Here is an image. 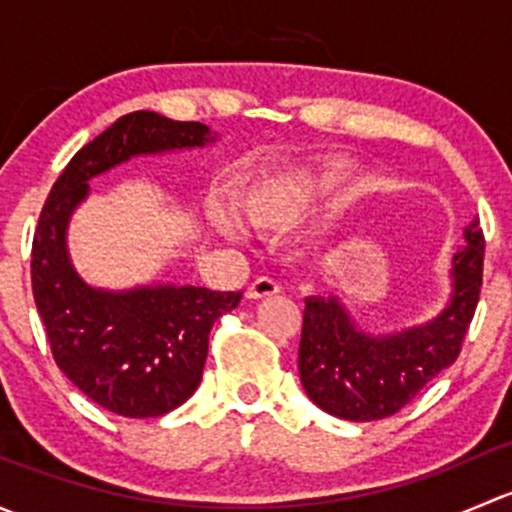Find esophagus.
Segmentation results:
<instances>
[{"mask_svg":"<svg viewBox=\"0 0 512 512\" xmlns=\"http://www.w3.org/2000/svg\"><path fill=\"white\" fill-rule=\"evenodd\" d=\"M275 294H280V285L275 280H270V277H260V280H255L247 287V297L250 299H267L275 297Z\"/></svg>","mask_w":512,"mask_h":512,"instance_id":"34e87169","label":"esophagus"}]
</instances>
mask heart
I'll use <instances>...</instances> for the list:
<instances>
[{"instance_id":"b5f03b06","label":"heart","mask_w":512,"mask_h":512,"mask_svg":"<svg viewBox=\"0 0 512 512\" xmlns=\"http://www.w3.org/2000/svg\"><path fill=\"white\" fill-rule=\"evenodd\" d=\"M337 190V175L324 170H285L255 178L237 190V210L245 223L265 235H282L307 223ZM210 220L227 237H242V227L223 208L210 210Z\"/></svg>"}]
</instances>
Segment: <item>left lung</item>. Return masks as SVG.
<instances>
[{"label": "left lung", "mask_w": 512, "mask_h": 512, "mask_svg": "<svg viewBox=\"0 0 512 512\" xmlns=\"http://www.w3.org/2000/svg\"><path fill=\"white\" fill-rule=\"evenodd\" d=\"M453 255V292L438 317L394 334L361 332L337 297L304 299L299 379L309 399L347 421L394 416L461 354L483 285L485 240L478 220Z\"/></svg>", "instance_id": "8db88e82"}]
</instances>
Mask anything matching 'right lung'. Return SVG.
Listing matches in <instances>:
<instances>
[{
    "instance_id": "obj_1",
    "label": "right lung",
    "mask_w": 512,
    "mask_h": 512,
    "mask_svg": "<svg viewBox=\"0 0 512 512\" xmlns=\"http://www.w3.org/2000/svg\"><path fill=\"white\" fill-rule=\"evenodd\" d=\"M205 123L133 111L86 143L51 188L32 242L36 312L56 366L91 401L126 418L178 409L203 379L215 319L240 304L242 292L208 287H136L111 292L86 285L66 250L71 213L89 195V180L133 156L215 143Z\"/></svg>"
}]
</instances>
